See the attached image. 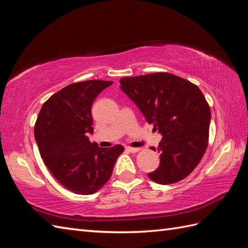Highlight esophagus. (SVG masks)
I'll use <instances>...</instances> for the list:
<instances>
[{
    "instance_id": "1",
    "label": "esophagus",
    "mask_w": 248,
    "mask_h": 248,
    "mask_svg": "<svg viewBox=\"0 0 248 248\" xmlns=\"http://www.w3.org/2000/svg\"><path fill=\"white\" fill-rule=\"evenodd\" d=\"M125 149L130 152H132V154H135V152H139L140 150V148H134V147H130V146L125 147Z\"/></svg>"
}]
</instances>
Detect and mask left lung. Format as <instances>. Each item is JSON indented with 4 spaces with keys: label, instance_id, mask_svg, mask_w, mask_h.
I'll return each mask as SVG.
<instances>
[{
    "label": "left lung",
    "instance_id": "1",
    "mask_svg": "<svg viewBox=\"0 0 248 248\" xmlns=\"http://www.w3.org/2000/svg\"><path fill=\"white\" fill-rule=\"evenodd\" d=\"M119 83L163 136L157 147L160 165L148 177L164 186L183 180L208 147L211 110L203 93L195 84L167 72L123 78Z\"/></svg>",
    "mask_w": 248,
    "mask_h": 248
}]
</instances>
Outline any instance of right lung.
Listing matches in <instances>:
<instances>
[{"label":"right lung","instance_id":"right-lung-1","mask_svg":"<svg viewBox=\"0 0 248 248\" xmlns=\"http://www.w3.org/2000/svg\"><path fill=\"white\" fill-rule=\"evenodd\" d=\"M113 82L89 80L61 89L44 103L34 135L40 155L62 186L80 195L96 193L112 176L124 147L100 148L91 143L92 105Z\"/></svg>","mask_w":248,"mask_h":248}]
</instances>
